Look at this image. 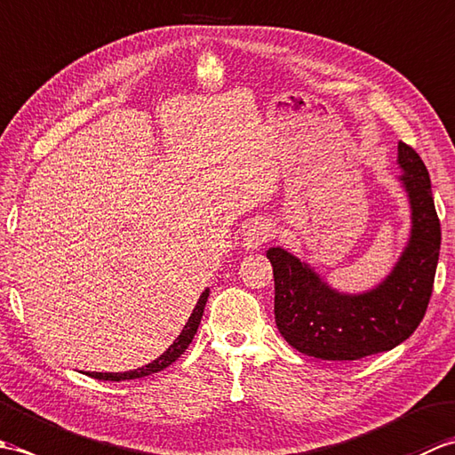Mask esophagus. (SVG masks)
I'll use <instances>...</instances> for the list:
<instances>
[{
	"label": "esophagus",
	"instance_id": "esophagus-1",
	"mask_svg": "<svg viewBox=\"0 0 455 455\" xmlns=\"http://www.w3.org/2000/svg\"><path fill=\"white\" fill-rule=\"evenodd\" d=\"M274 236V227L269 225L266 220H254L252 225H250L244 230V240H243V246L246 250H256L262 244H266L269 238Z\"/></svg>",
	"mask_w": 455,
	"mask_h": 455
}]
</instances>
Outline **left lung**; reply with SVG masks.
<instances>
[{"mask_svg":"<svg viewBox=\"0 0 455 455\" xmlns=\"http://www.w3.org/2000/svg\"><path fill=\"white\" fill-rule=\"evenodd\" d=\"M399 176L411 203V238L383 282L365 293H340L283 248H269L275 282V324L301 354L354 362L393 350L427 313L440 256V219L428 170L412 147L399 142Z\"/></svg>","mask_w":455,"mask_h":455,"instance_id":"1","label":"left lung"}]
</instances>
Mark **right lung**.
I'll use <instances>...</instances> for the list:
<instances>
[{
  "mask_svg": "<svg viewBox=\"0 0 455 455\" xmlns=\"http://www.w3.org/2000/svg\"><path fill=\"white\" fill-rule=\"evenodd\" d=\"M207 297H209V289H205V291L201 293L199 301H197L196 308H193V313L189 316L188 324L183 326V331L176 338V342H173L168 347V350L164 352L160 357H156V360H154L152 363L144 365V367H139V370H134V371H127V373H88V375L95 377V379H105V381H123V379H139V377H147V375H152V373H158L162 370H166V367L176 362L178 357L188 350V346L191 344L193 336H196L197 328H199L201 316H203V308H205V303H207Z\"/></svg>",
  "mask_w": 455,
  "mask_h": 455,
  "instance_id": "add662e5",
  "label": "right lung"
}]
</instances>
